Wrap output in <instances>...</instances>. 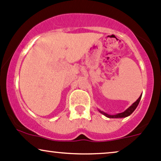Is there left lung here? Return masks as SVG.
<instances>
[{"label": "left lung", "mask_w": 161, "mask_h": 161, "mask_svg": "<svg viewBox=\"0 0 161 161\" xmlns=\"http://www.w3.org/2000/svg\"><path fill=\"white\" fill-rule=\"evenodd\" d=\"M141 98H142V95L139 96V99H138L136 101L135 103H134L133 105H131V106H130L127 109H126V111H124V112H122V113H119V114H114V115H111V114H107V113L103 112V111H100V110H99V111L100 113H102V114L105 115V116H106L107 118H126V117L130 116V115L134 111H135V109L136 108L137 106H138V105H139V102H140Z\"/></svg>", "instance_id": "1"}]
</instances>
